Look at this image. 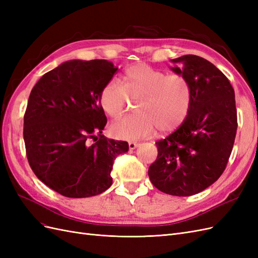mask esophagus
<instances>
[{"label":"esophagus","mask_w":258,"mask_h":258,"mask_svg":"<svg viewBox=\"0 0 258 258\" xmlns=\"http://www.w3.org/2000/svg\"><path fill=\"white\" fill-rule=\"evenodd\" d=\"M139 144L137 142H129V150H135Z\"/></svg>","instance_id":"esophagus-1"}]
</instances>
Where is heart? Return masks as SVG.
Instances as JSON below:
<instances>
[{
  "instance_id": "1",
  "label": "heart",
  "mask_w": 258,
  "mask_h": 258,
  "mask_svg": "<svg viewBox=\"0 0 258 258\" xmlns=\"http://www.w3.org/2000/svg\"><path fill=\"white\" fill-rule=\"evenodd\" d=\"M131 101H137L136 114L122 117L110 127L117 139L135 140L152 137L179 128L189 114L192 91L183 74L167 73L145 63L126 69L122 85L108 81L100 91L99 102L106 115L118 118Z\"/></svg>"
}]
</instances>
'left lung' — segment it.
<instances>
[{"label": "left lung", "instance_id": "left-lung-1", "mask_svg": "<svg viewBox=\"0 0 258 258\" xmlns=\"http://www.w3.org/2000/svg\"><path fill=\"white\" fill-rule=\"evenodd\" d=\"M173 71L188 80L192 102L186 120L156 142L158 155L148 168L152 184L172 196H191L217 181L227 166L238 127L233 90L210 61L195 54L173 59Z\"/></svg>", "mask_w": 258, "mask_h": 258}]
</instances>
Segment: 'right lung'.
<instances>
[{"label":"right lung","mask_w":258,"mask_h":258,"mask_svg":"<svg viewBox=\"0 0 258 258\" xmlns=\"http://www.w3.org/2000/svg\"><path fill=\"white\" fill-rule=\"evenodd\" d=\"M117 68L106 60H71L45 73L23 116L29 165L38 179L69 198L96 196L112 185L117 155L128 143L102 134L99 96Z\"/></svg>","instance_id":"1"}]
</instances>
